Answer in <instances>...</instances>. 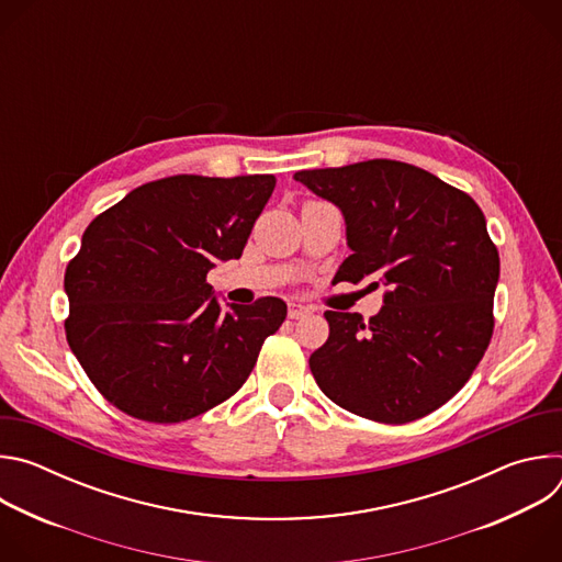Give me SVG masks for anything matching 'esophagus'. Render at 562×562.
Segmentation results:
<instances>
[{
  "instance_id": "esophagus-1",
  "label": "esophagus",
  "mask_w": 562,
  "mask_h": 562,
  "mask_svg": "<svg viewBox=\"0 0 562 562\" xmlns=\"http://www.w3.org/2000/svg\"><path fill=\"white\" fill-rule=\"evenodd\" d=\"M311 311H313V308L306 306V304H302V302H289V317H291V319H300V317L308 315Z\"/></svg>"
}]
</instances>
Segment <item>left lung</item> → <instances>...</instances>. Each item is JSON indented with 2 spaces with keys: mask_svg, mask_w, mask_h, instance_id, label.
<instances>
[{
  "mask_svg": "<svg viewBox=\"0 0 562 562\" xmlns=\"http://www.w3.org/2000/svg\"><path fill=\"white\" fill-rule=\"evenodd\" d=\"M342 211L351 256L336 278L384 286V306L327 311L329 340L308 367L356 416L405 425L451 400L494 334L501 258L480 206L418 167L369 159L293 176Z\"/></svg>",
  "mask_w": 562,
  "mask_h": 562,
  "instance_id": "1",
  "label": "left lung"
}]
</instances>
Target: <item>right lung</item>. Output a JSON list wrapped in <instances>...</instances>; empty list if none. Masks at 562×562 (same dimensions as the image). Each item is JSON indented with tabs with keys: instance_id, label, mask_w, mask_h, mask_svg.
<instances>
[{
	"instance_id": "1",
	"label": "right lung",
	"mask_w": 562,
	"mask_h": 562,
	"mask_svg": "<svg viewBox=\"0 0 562 562\" xmlns=\"http://www.w3.org/2000/svg\"><path fill=\"white\" fill-rule=\"evenodd\" d=\"M273 176H173L100 213L68 262L66 340L98 391L146 423H184L249 378L286 304H226L206 273L237 260Z\"/></svg>"
}]
</instances>
